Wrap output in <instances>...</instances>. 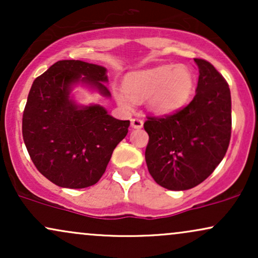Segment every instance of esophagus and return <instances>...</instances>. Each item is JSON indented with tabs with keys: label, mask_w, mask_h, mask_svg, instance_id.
Returning a JSON list of instances; mask_svg holds the SVG:
<instances>
[{
	"label": "esophagus",
	"mask_w": 258,
	"mask_h": 258,
	"mask_svg": "<svg viewBox=\"0 0 258 258\" xmlns=\"http://www.w3.org/2000/svg\"><path fill=\"white\" fill-rule=\"evenodd\" d=\"M131 126L132 128H136V130L142 128V127H143V121L138 119V117H135V119L131 120Z\"/></svg>",
	"instance_id": "esophagus-1"
}]
</instances>
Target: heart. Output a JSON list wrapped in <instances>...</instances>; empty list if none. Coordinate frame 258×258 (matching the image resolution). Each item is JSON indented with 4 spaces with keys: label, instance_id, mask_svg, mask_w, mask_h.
I'll use <instances>...</instances> for the list:
<instances>
[{
    "label": "heart",
    "instance_id": "obj_1",
    "mask_svg": "<svg viewBox=\"0 0 258 258\" xmlns=\"http://www.w3.org/2000/svg\"><path fill=\"white\" fill-rule=\"evenodd\" d=\"M194 87L193 74L184 65L167 64L126 76L123 90L115 92L117 103L131 110L135 100L147 99L150 111L166 115L185 104Z\"/></svg>",
    "mask_w": 258,
    "mask_h": 258
}]
</instances>
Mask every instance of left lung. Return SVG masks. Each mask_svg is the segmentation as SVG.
Returning <instances> with one entry per match:
<instances>
[{
    "label": "left lung",
    "mask_w": 258,
    "mask_h": 258,
    "mask_svg": "<svg viewBox=\"0 0 258 258\" xmlns=\"http://www.w3.org/2000/svg\"><path fill=\"white\" fill-rule=\"evenodd\" d=\"M199 69L197 94L182 110L148 117L146 161L149 173L168 190L200 184L226 155L232 131V99L228 84L212 64L194 59Z\"/></svg>",
    "instance_id": "obj_1"
}]
</instances>
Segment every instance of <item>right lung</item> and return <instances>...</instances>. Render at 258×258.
I'll list each match as a JSON object with an SVG mask.
<instances>
[{"label": "right lung", "instance_id": "obj_1", "mask_svg": "<svg viewBox=\"0 0 258 258\" xmlns=\"http://www.w3.org/2000/svg\"><path fill=\"white\" fill-rule=\"evenodd\" d=\"M108 81L102 65L59 60L31 86L23 138L37 170L61 188L96 184L128 132V120L115 119L100 104H81L73 93L81 86L110 98Z\"/></svg>", "mask_w": 258, "mask_h": 258}]
</instances>
